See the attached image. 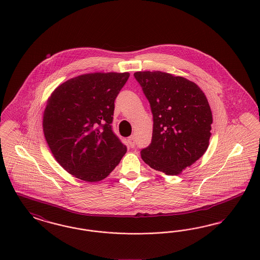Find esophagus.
<instances>
[{
  "mask_svg": "<svg viewBox=\"0 0 260 260\" xmlns=\"http://www.w3.org/2000/svg\"><path fill=\"white\" fill-rule=\"evenodd\" d=\"M127 142H128V145H129L132 148H134L135 145H136V137H135V136H129L128 139H127Z\"/></svg>",
  "mask_w": 260,
  "mask_h": 260,
  "instance_id": "obj_1",
  "label": "esophagus"
}]
</instances>
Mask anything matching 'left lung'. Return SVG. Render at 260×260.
I'll list each match as a JSON object with an SVG mask.
<instances>
[{
  "label": "left lung",
  "mask_w": 260,
  "mask_h": 260,
  "mask_svg": "<svg viewBox=\"0 0 260 260\" xmlns=\"http://www.w3.org/2000/svg\"><path fill=\"white\" fill-rule=\"evenodd\" d=\"M153 114L152 141L141 150L150 168L177 175L205 154L212 114L203 90L184 77L161 72L135 73Z\"/></svg>",
  "instance_id": "1"
}]
</instances>
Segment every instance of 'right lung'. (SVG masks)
Masks as SVG:
<instances>
[{"instance_id":"1","label":"right lung","mask_w":260,"mask_h":260,"mask_svg":"<svg viewBox=\"0 0 260 260\" xmlns=\"http://www.w3.org/2000/svg\"><path fill=\"white\" fill-rule=\"evenodd\" d=\"M129 73H87L67 80L47 101L43 129L54 159L67 173L98 182L109 175L126 146L112 132L114 101Z\"/></svg>"}]
</instances>
